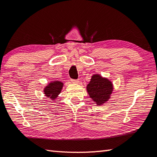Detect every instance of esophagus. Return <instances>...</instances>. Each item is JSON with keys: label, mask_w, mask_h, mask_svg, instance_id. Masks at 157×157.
Here are the masks:
<instances>
[{"label": "esophagus", "mask_w": 157, "mask_h": 157, "mask_svg": "<svg viewBox=\"0 0 157 157\" xmlns=\"http://www.w3.org/2000/svg\"><path fill=\"white\" fill-rule=\"evenodd\" d=\"M71 82L73 83H74V84H78L79 81L78 80V79H71Z\"/></svg>", "instance_id": "esophagus-1"}]
</instances>
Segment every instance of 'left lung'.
<instances>
[{
    "instance_id": "obj_1",
    "label": "left lung",
    "mask_w": 157,
    "mask_h": 157,
    "mask_svg": "<svg viewBox=\"0 0 157 157\" xmlns=\"http://www.w3.org/2000/svg\"><path fill=\"white\" fill-rule=\"evenodd\" d=\"M86 88L90 97L98 105H102L108 100L113 90L112 82L99 75H94L92 77Z\"/></svg>"
}]
</instances>
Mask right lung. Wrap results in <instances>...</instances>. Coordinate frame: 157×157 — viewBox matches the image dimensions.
I'll use <instances>...</instances> for the list:
<instances>
[{
	"mask_svg": "<svg viewBox=\"0 0 157 157\" xmlns=\"http://www.w3.org/2000/svg\"><path fill=\"white\" fill-rule=\"evenodd\" d=\"M63 84L59 81H55L50 83L48 86L44 89L45 96L50 97L51 99H56L58 94H60L61 89L63 88Z\"/></svg>",
	"mask_w": 157,
	"mask_h": 157,
	"instance_id": "obj_1",
	"label": "right lung"
}]
</instances>
